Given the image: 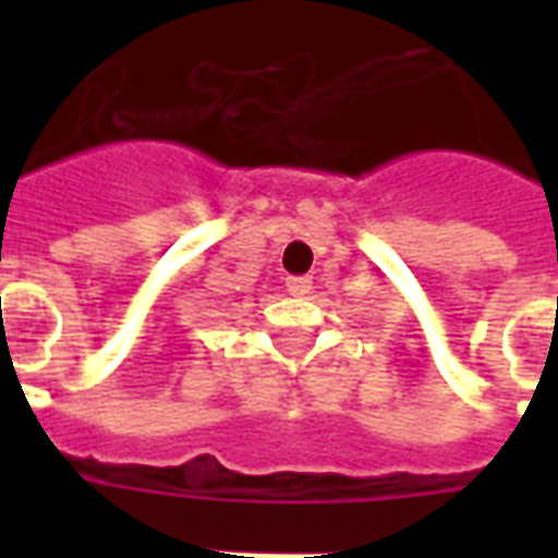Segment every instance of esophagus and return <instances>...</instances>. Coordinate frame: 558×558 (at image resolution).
Here are the masks:
<instances>
[{
	"instance_id": "esophagus-1",
	"label": "esophagus",
	"mask_w": 558,
	"mask_h": 558,
	"mask_svg": "<svg viewBox=\"0 0 558 558\" xmlns=\"http://www.w3.org/2000/svg\"><path fill=\"white\" fill-rule=\"evenodd\" d=\"M287 289L295 298L310 295V289H313V278H310V275H304V278H289L287 280Z\"/></svg>"
}]
</instances>
